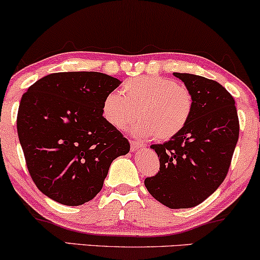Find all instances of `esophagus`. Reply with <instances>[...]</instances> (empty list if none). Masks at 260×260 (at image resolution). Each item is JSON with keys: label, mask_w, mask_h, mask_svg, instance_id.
<instances>
[{"label": "esophagus", "mask_w": 260, "mask_h": 260, "mask_svg": "<svg viewBox=\"0 0 260 260\" xmlns=\"http://www.w3.org/2000/svg\"><path fill=\"white\" fill-rule=\"evenodd\" d=\"M144 149V145L140 144L138 142H131V150L133 151V153H136V151H139V150H143Z\"/></svg>", "instance_id": "esophagus-1"}]
</instances>
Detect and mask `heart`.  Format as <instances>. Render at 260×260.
<instances>
[{"instance_id": "obj_1", "label": "heart", "mask_w": 260, "mask_h": 260, "mask_svg": "<svg viewBox=\"0 0 260 260\" xmlns=\"http://www.w3.org/2000/svg\"><path fill=\"white\" fill-rule=\"evenodd\" d=\"M122 94H107L101 111L107 123L120 131L126 128L138 111L139 117L129 128L136 138L169 140L182 132L192 116V94L172 79L137 77L124 83Z\"/></svg>"}]
</instances>
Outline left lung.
Instances as JSON below:
<instances>
[{
    "label": "left lung",
    "instance_id": "left-lung-1",
    "mask_svg": "<svg viewBox=\"0 0 260 260\" xmlns=\"http://www.w3.org/2000/svg\"><path fill=\"white\" fill-rule=\"evenodd\" d=\"M174 76L192 94V116L177 136L151 145L160 171L144 184L165 207L186 209L204 202L225 180L240 124L234 98L221 84L190 73Z\"/></svg>",
    "mask_w": 260,
    "mask_h": 260
}]
</instances>
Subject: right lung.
Returning a JSON list of instances; mask_svg holds the SVG:
<instances>
[{
  "label": "right lung",
  "instance_id": "obj_1",
  "mask_svg": "<svg viewBox=\"0 0 260 260\" xmlns=\"http://www.w3.org/2000/svg\"><path fill=\"white\" fill-rule=\"evenodd\" d=\"M121 83L99 72L52 73L22 96L17 131L26 168L52 201L71 207L91 201L112 161L129 151V142L101 111Z\"/></svg>",
  "mask_w": 260,
  "mask_h": 260
}]
</instances>
